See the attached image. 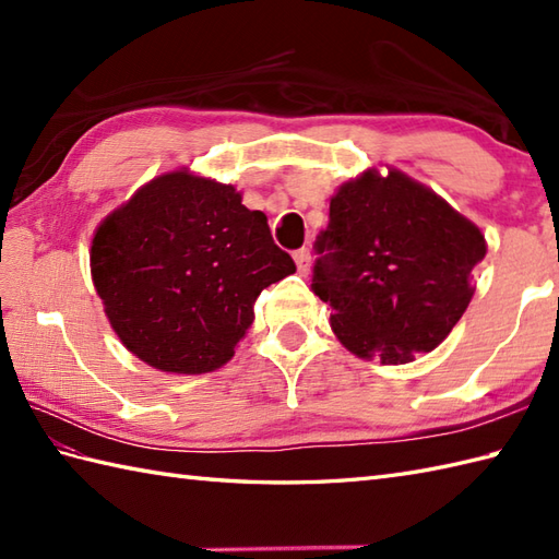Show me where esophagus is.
I'll return each instance as SVG.
<instances>
[{
    "label": "esophagus",
    "mask_w": 559,
    "mask_h": 559,
    "mask_svg": "<svg viewBox=\"0 0 559 559\" xmlns=\"http://www.w3.org/2000/svg\"><path fill=\"white\" fill-rule=\"evenodd\" d=\"M293 257H295V264H298V271H300V273H307V271H310V264H312V254H310V249L302 247V249H298V252H295Z\"/></svg>",
    "instance_id": "esophagus-1"
}]
</instances>
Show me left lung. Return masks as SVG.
I'll list each match as a JSON object with an SVG mask.
<instances>
[{"label":"left lung","mask_w":559,"mask_h":559,"mask_svg":"<svg viewBox=\"0 0 559 559\" xmlns=\"http://www.w3.org/2000/svg\"><path fill=\"white\" fill-rule=\"evenodd\" d=\"M312 290L350 353L386 365L430 353L473 298L485 237L468 218L399 170L362 173L331 199L317 235Z\"/></svg>","instance_id":"1"}]
</instances>
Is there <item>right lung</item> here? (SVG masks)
<instances>
[{"mask_svg":"<svg viewBox=\"0 0 559 559\" xmlns=\"http://www.w3.org/2000/svg\"><path fill=\"white\" fill-rule=\"evenodd\" d=\"M91 273L115 334L136 358L201 374L233 358L257 295L295 273V261L235 187L177 170L100 223Z\"/></svg>","mask_w":559,"mask_h":559,"instance_id":"obj_1","label":"right lung"}]
</instances>
